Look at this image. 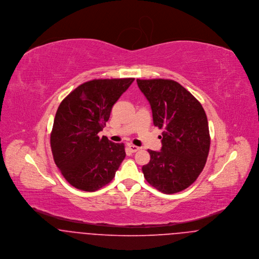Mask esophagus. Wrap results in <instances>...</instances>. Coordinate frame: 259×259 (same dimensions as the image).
I'll use <instances>...</instances> for the list:
<instances>
[{
	"mask_svg": "<svg viewBox=\"0 0 259 259\" xmlns=\"http://www.w3.org/2000/svg\"><path fill=\"white\" fill-rule=\"evenodd\" d=\"M127 147H128V149H130L132 152H137L138 150H140L139 147H136V146H134V145H127Z\"/></svg>",
	"mask_w": 259,
	"mask_h": 259,
	"instance_id": "34e87169",
	"label": "esophagus"
}]
</instances>
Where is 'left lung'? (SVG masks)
Wrapping results in <instances>:
<instances>
[{
  "label": "left lung",
  "instance_id": "8db88e82",
  "mask_svg": "<svg viewBox=\"0 0 259 259\" xmlns=\"http://www.w3.org/2000/svg\"><path fill=\"white\" fill-rule=\"evenodd\" d=\"M137 81L150 105L153 124L163 128L161 149H148L150 160L143 166L145 179L163 193L180 192L196 181L207 159L210 137L205 111L178 81Z\"/></svg>",
  "mask_w": 259,
  "mask_h": 259
}]
</instances>
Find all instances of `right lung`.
<instances>
[{
    "label": "right lung",
    "instance_id": "right-lung-1",
    "mask_svg": "<svg viewBox=\"0 0 259 259\" xmlns=\"http://www.w3.org/2000/svg\"><path fill=\"white\" fill-rule=\"evenodd\" d=\"M134 77L93 79L78 85L60 104L51 133L55 163L71 185L96 191L110 184L125 157L124 145L100 139L112 106Z\"/></svg>",
    "mask_w": 259,
    "mask_h": 259
}]
</instances>
